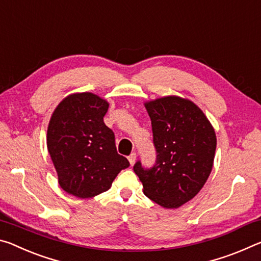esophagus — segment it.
I'll return each instance as SVG.
<instances>
[{
  "instance_id": "1",
  "label": "esophagus",
  "mask_w": 261,
  "mask_h": 261,
  "mask_svg": "<svg viewBox=\"0 0 261 261\" xmlns=\"http://www.w3.org/2000/svg\"><path fill=\"white\" fill-rule=\"evenodd\" d=\"M128 161H129L130 165H133L135 163V161H136V153L135 152H132L130 155L128 156Z\"/></svg>"
}]
</instances>
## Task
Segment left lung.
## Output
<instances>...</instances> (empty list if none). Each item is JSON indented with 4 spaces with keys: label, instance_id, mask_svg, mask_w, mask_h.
Returning a JSON list of instances; mask_svg holds the SVG:
<instances>
[{
    "label": "left lung",
    "instance_id": "1",
    "mask_svg": "<svg viewBox=\"0 0 261 261\" xmlns=\"http://www.w3.org/2000/svg\"><path fill=\"white\" fill-rule=\"evenodd\" d=\"M150 117L156 164L134 172L143 193L163 208H179L199 193L212 172L216 150L214 127L193 101L165 96L144 102Z\"/></svg>",
    "mask_w": 261,
    "mask_h": 261
}]
</instances>
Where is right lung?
Wrapping results in <instances>:
<instances>
[{"instance_id":"obj_1","label":"right lung","mask_w":261,"mask_h":261,"mask_svg":"<svg viewBox=\"0 0 261 261\" xmlns=\"http://www.w3.org/2000/svg\"><path fill=\"white\" fill-rule=\"evenodd\" d=\"M109 106L95 93L77 92L63 98L50 117L47 149L59 185L68 194L93 198L108 191L118 173L129 166L104 123Z\"/></svg>"}]
</instances>
